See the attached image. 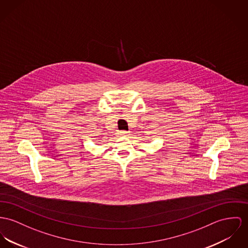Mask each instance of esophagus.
<instances>
[{
	"instance_id": "obj_1",
	"label": "esophagus",
	"mask_w": 248,
	"mask_h": 248,
	"mask_svg": "<svg viewBox=\"0 0 248 248\" xmlns=\"http://www.w3.org/2000/svg\"><path fill=\"white\" fill-rule=\"evenodd\" d=\"M118 134H119V136H123V137L128 136V132H127V131H125V130H122V131H119Z\"/></svg>"
}]
</instances>
